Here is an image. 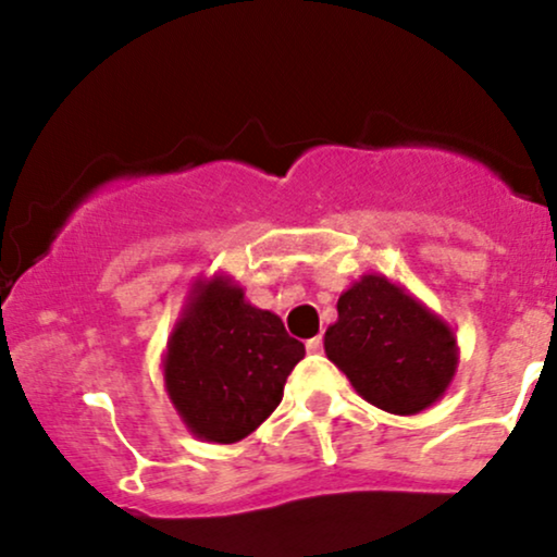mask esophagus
Segmentation results:
<instances>
[{
    "label": "esophagus",
    "instance_id": "obj_1",
    "mask_svg": "<svg viewBox=\"0 0 557 557\" xmlns=\"http://www.w3.org/2000/svg\"><path fill=\"white\" fill-rule=\"evenodd\" d=\"M306 350H309V354H322V337H311V341H306Z\"/></svg>",
    "mask_w": 557,
    "mask_h": 557
}]
</instances>
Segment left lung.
<instances>
[{"mask_svg": "<svg viewBox=\"0 0 557 557\" xmlns=\"http://www.w3.org/2000/svg\"><path fill=\"white\" fill-rule=\"evenodd\" d=\"M324 354L363 400L398 417L437 403L458 369V343L445 319L385 274H363L337 298Z\"/></svg>", "mask_w": 557, "mask_h": 557, "instance_id": "obj_1", "label": "left lung"}]
</instances>
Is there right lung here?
Returning a JSON list of instances; mask_svg holds the SVG:
<instances>
[{
	"label": "right lung",
	"instance_id": "add662e5",
	"mask_svg": "<svg viewBox=\"0 0 557 557\" xmlns=\"http://www.w3.org/2000/svg\"><path fill=\"white\" fill-rule=\"evenodd\" d=\"M304 356L283 319L248 304L233 277H198L164 350V389L194 437L233 445L270 419Z\"/></svg>",
	"mask_w": 557,
	"mask_h": 557
}]
</instances>
